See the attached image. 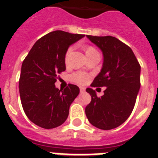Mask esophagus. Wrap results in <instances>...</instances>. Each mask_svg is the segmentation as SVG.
Masks as SVG:
<instances>
[{"label":"esophagus","instance_id":"obj_1","mask_svg":"<svg viewBox=\"0 0 158 158\" xmlns=\"http://www.w3.org/2000/svg\"><path fill=\"white\" fill-rule=\"evenodd\" d=\"M85 88L80 87V92H81V93H85Z\"/></svg>","mask_w":158,"mask_h":158}]
</instances>
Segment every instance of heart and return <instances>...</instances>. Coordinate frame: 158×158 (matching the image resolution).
I'll return each instance as SVG.
<instances>
[{"mask_svg":"<svg viewBox=\"0 0 158 158\" xmlns=\"http://www.w3.org/2000/svg\"><path fill=\"white\" fill-rule=\"evenodd\" d=\"M73 50V47H70L68 48V50L66 51V53H65V62H68V59H69V57L70 55L71 52ZM96 50L93 47H91V46H88V47H85V52L86 54L90 52H93V51H96ZM71 79H72L73 81L77 82V83L79 84H85L89 79V76H88L87 73H82V72H77L73 73L71 75Z\"/></svg>","mask_w":158,"mask_h":158,"instance_id":"heart-1","label":"heart"}]
</instances>
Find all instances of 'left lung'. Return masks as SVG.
<instances>
[{
    "label": "left lung",
    "instance_id": "8db88e82",
    "mask_svg": "<svg viewBox=\"0 0 158 158\" xmlns=\"http://www.w3.org/2000/svg\"><path fill=\"white\" fill-rule=\"evenodd\" d=\"M86 36L104 54L102 69L91 87H106L100 97L93 89H86L92 97L85 107L86 116L99 129H114L133 111L141 85L140 64L131 47L115 37Z\"/></svg>",
    "mask_w": 158,
    "mask_h": 158
}]
</instances>
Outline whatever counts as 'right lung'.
<instances>
[{
    "instance_id": "right-lung-1",
    "label": "right lung",
    "mask_w": 158,
    "mask_h": 158,
    "mask_svg": "<svg viewBox=\"0 0 158 158\" xmlns=\"http://www.w3.org/2000/svg\"><path fill=\"white\" fill-rule=\"evenodd\" d=\"M84 36L63 31L50 32L36 41L23 60L19 80L22 107L27 118L40 127L52 129L62 125L80 93L75 85L58 89L54 83L65 70L69 47Z\"/></svg>"
}]
</instances>
